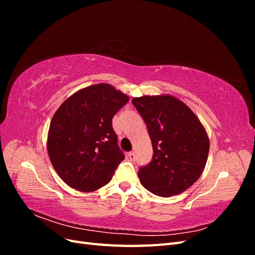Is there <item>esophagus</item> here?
<instances>
[{
	"label": "esophagus",
	"instance_id": "esophagus-1",
	"mask_svg": "<svg viewBox=\"0 0 255 255\" xmlns=\"http://www.w3.org/2000/svg\"><path fill=\"white\" fill-rule=\"evenodd\" d=\"M128 158H129V160H135V157H136V155H135V153L134 152H129L128 154Z\"/></svg>",
	"mask_w": 255,
	"mask_h": 255
}]
</instances>
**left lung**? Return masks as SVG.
<instances>
[{"mask_svg":"<svg viewBox=\"0 0 255 255\" xmlns=\"http://www.w3.org/2000/svg\"><path fill=\"white\" fill-rule=\"evenodd\" d=\"M153 146L151 163L138 170L142 186L159 197L182 194L201 176L210 151L206 130L189 107L171 95L132 100Z\"/></svg>","mask_w":255,"mask_h":255,"instance_id":"8db88e82","label":"left lung"}]
</instances>
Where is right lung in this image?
Here are the masks:
<instances>
[{"label": "right lung", "mask_w": 255, "mask_h": 255, "mask_svg": "<svg viewBox=\"0 0 255 255\" xmlns=\"http://www.w3.org/2000/svg\"><path fill=\"white\" fill-rule=\"evenodd\" d=\"M128 96L106 83L80 89L54 114L48 132L51 163L67 185L92 192L109 183L125 159L112 121Z\"/></svg>", "instance_id": "obj_1"}]
</instances>
